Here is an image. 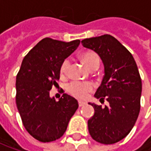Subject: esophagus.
Segmentation results:
<instances>
[{"instance_id":"1","label":"esophagus","mask_w":151,"mask_h":151,"mask_svg":"<svg viewBox=\"0 0 151 151\" xmlns=\"http://www.w3.org/2000/svg\"><path fill=\"white\" fill-rule=\"evenodd\" d=\"M84 105H86V102L81 101H78V106H83Z\"/></svg>"}]
</instances>
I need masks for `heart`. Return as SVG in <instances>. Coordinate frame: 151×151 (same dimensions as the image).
Returning a JSON list of instances; mask_svg holds the SVG:
<instances>
[{"instance_id":"1","label":"heart","mask_w":151,"mask_h":151,"mask_svg":"<svg viewBox=\"0 0 151 151\" xmlns=\"http://www.w3.org/2000/svg\"><path fill=\"white\" fill-rule=\"evenodd\" d=\"M82 61L85 65L91 70L94 66H99L100 65V58L99 56L92 51L86 52L81 56ZM70 68L69 60L65 59L60 68V74L65 76L68 73ZM68 92L78 99H86L88 95V93L93 90V85L89 82H73L67 86Z\"/></svg>"}]
</instances>
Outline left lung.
<instances>
[{"label":"left lung","mask_w":151,"mask_h":151,"mask_svg":"<svg viewBox=\"0 0 151 151\" xmlns=\"http://www.w3.org/2000/svg\"><path fill=\"white\" fill-rule=\"evenodd\" d=\"M85 48L95 51L104 65V77L94 97L108 101L102 107L88 103L94 114L88 120L92 138L103 144L115 143L129 134L140 112L142 80L132 54L110 35L86 38Z\"/></svg>","instance_id":"1"}]
</instances>
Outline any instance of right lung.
<instances>
[{"mask_svg": "<svg viewBox=\"0 0 151 151\" xmlns=\"http://www.w3.org/2000/svg\"><path fill=\"white\" fill-rule=\"evenodd\" d=\"M44 38L24 57L16 76V106L26 130L39 142H49L63 136L78 107L75 98L64 93L57 101L50 96L57 86L60 68L79 45Z\"/></svg>", "mask_w": 151, "mask_h": 151, "instance_id": "right-lung-1", "label": "right lung"}]
</instances>
